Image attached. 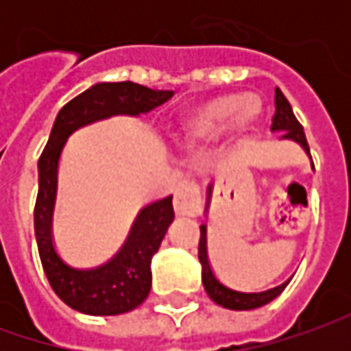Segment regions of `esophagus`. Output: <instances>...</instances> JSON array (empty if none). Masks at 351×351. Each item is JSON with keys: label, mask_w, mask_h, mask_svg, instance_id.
Segmentation results:
<instances>
[{"label": "esophagus", "mask_w": 351, "mask_h": 351, "mask_svg": "<svg viewBox=\"0 0 351 351\" xmlns=\"http://www.w3.org/2000/svg\"><path fill=\"white\" fill-rule=\"evenodd\" d=\"M173 209L180 217H197L201 213V193L193 182H182L176 187Z\"/></svg>", "instance_id": "34e87169"}]
</instances>
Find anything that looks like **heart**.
Wrapping results in <instances>:
<instances>
[{
	"instance_id": "heart-1",
	"label": "heart",
	"mask_w": 351,
	"mask_h": 351,
	"mask_svg": "<svg viewBox=\"0 0 351 351\" xmlns=\"http://www.w3.org/2000/svg\"><path fill=\"white\" fill-rule=\"evenodd\" d=\"M262 113L260 99L254 95L226 93L213 97L185 111L176 125V136L185 146H199L215 141L230 123L234 134L240 138L250 132Z\"/></svg>"
}]
</instances>
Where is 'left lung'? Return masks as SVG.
I'll return each mask as SVG.
<instances>
[{"label":"left lung","mask_w":351,"mask_h":351,"mask_svg":"<svg viewBox=\"0 0 351 351\" xmlns=\"http://www.w3.org/2000/svg\"><path fill=\"white\" fill-rule=\"evenodd\" d=\"M274 130H283V138H291L297 141L304 150L311 154L308 142L304 136L303 125L297 121V117L291 109V103L287 101V97L281 93V89L276 88V113H274ZM315 168V164H313ZM199 262L203 265V285L210 299L221 306L232 308V311H250V308H258L263 306L269 301H274L276 297H279L283 289L289 285V281L277 285L274 289L262 291V293H246V291H238L230 285H226L224 281H221L217 274L213 271L209 263V256H207V226L201 224V238H199Z\"/></svg>","instance_id":"8db88e82"}]
</instances>
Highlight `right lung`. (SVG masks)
Masks as SVG:
<instances>
[{"label":"right lung","instance_id":"obj_1","mask_svg":"<svg viewBox=\"0 0 351 351\" xmlns=\"http://www.w3.org/2000/svg\"><path fill=\"white\" fill-rule=\"evenodd\" d=\"M173 97V91H156L132 82L97 84L60 109L47 146L38 158V193L34 203V236L50 287L68 306L86 315H123L150 293L154 256L173 221L171 195L141 210L127 244L109 263L95 269L70 265L52 240V209L56 197L58 158L66 138L75 128L117 113L138 115Z\"/></svg>","mask_w":351,"mask_h":351}]
</instances>
